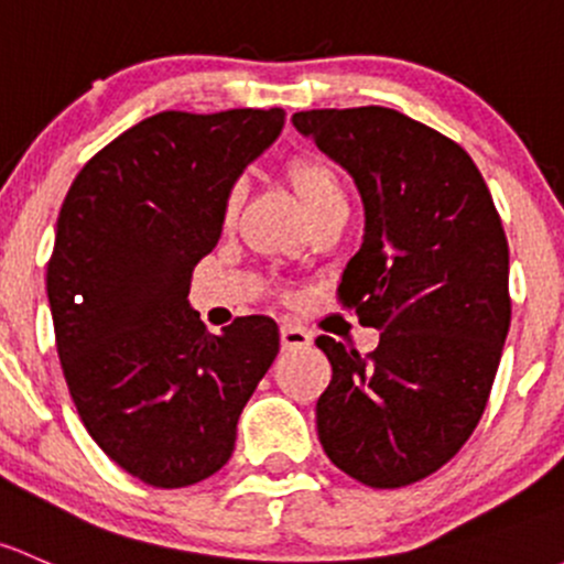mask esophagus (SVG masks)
Masks as SVG:
<instances>
[{"instance_id":"esophagus-1","label":"esophagus","mask_w":564,"mask_h":564,"mask_svg":"<svg viewBox=\"0 0 564 564\" xmlns=\"http://www.w3.org/2000/svg\"><path fill=\"white\" fill-rule=\"evenodd\" d=\"M313 337L307 335L302 327H294V324H281V346L286 351H297V348H307L311 346Z\"/></svg>"}]
</instances>
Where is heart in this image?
Instances as JSON below:
<instances>
[{
	"mask_svg": "<svg viewBox=\"0 0 564 564\" xmlns=\"http://www.w3.org/2000/svg\"><path fill=\"white\" fill-rule=\"evenodd\" d=\"M286 183L292 186L294 197L305 213L307 221L329 210H346V192H343L340 175L318 156H294L283 167ZM237 210V194L227 199V218Z\"/></svg>",
	"mask_w": 564,
	"mask_h": 564,
	"instance_id": "1",
	"label": "heart"
}]
</instances>
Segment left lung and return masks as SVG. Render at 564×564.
<instances>
[{
    "instance_id": "1",
    "label": "left lung",
    "mask_w": 564,
    "mask_h": 564,
    "mask_svg": "<svg viewBox=\"0 0 564 564\" xmlns=\"http://www.w3.org/2000/svg\"><path fill=\"white\" fill-rule=\"evenodd\" d=\"M292 123L357 183L365 235L340 297L381 329L367 357L316 337L332 365L318 441L372 489L422 481L473 435L500 365L511 327L500 216L473 159L402 112L302 110Z\"/></svg>"
}]
</instances>
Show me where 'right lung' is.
<instances>
[{"label":"right lung","mask_w":564,"mask_h":564,"mask_svg":"<svg viewBox=\"0 0 564 564\" xmlns=\"http://www.w3.org/2000/svg\"><path fill=\"white\" fill-rule=\"evenodd\" d=\"M283 121L281 108L156 112L80 170L58 213L47 302L64 378L88 435L148 486L227 465L281 346L267 316L210 335L186 297L237 177Z\"/></svg>","instance_id":"right-lung-1"}]
</instances>
